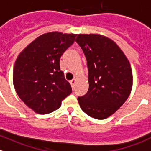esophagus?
Segmentation results:
<instances>
[{"mask_svg": "<svg viewBox=\"0 0 151 151\" xmlns=\"http://www.w3.org/2000/svg\"><path fill=\"white\" fill-rule=\"evenodd\" d=\"M75 83H76L75 79H73V80H71V81H70V85H71V86H72V88L74 87V85H75Z\"/></svg>", "mask_w": 151, "mask_h": 151, "instance_id": "1", "label": "esophagus"}]
</instances>
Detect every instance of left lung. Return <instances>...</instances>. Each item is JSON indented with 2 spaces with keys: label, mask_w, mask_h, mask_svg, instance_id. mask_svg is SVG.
Here are the masks:
<instances>
[{
  "label": "left lung",
  "mask_w": 151,
  "mask_h": 151,
  "mask_svg": "<svg viewBox=\"0 0 151 151\" xmlns=\"http://www.w3.org/2000/svg\"><path fill=\"white\" fill-rule=\"evenodd\" d=\"M76 42L86 59L89 90L78 97L81 109L91 117L104 119L128 99L132 87L129 62L119 47L106 37L77 35Z\"/></svg>",
  "instance_id": "8db88e82"
}]
</instances>
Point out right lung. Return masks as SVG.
<instances>
[{"instance_id":"obj_1","label":"right lung","mask_w":151,"mask_h":151,"mask_svg":"<svg viewBox=\"0 0 151 151\" xmlns=\"http://www.w3.org/2000/svg\"><path fill=\"white\" fill-rule=\"evenodd\" d=\"M76 36L57 32L43 34L19 55L13 68V85L22 101L35 112L47 114L55 111L72 92L59 61Z\"/></svg>"}]
</instances>
